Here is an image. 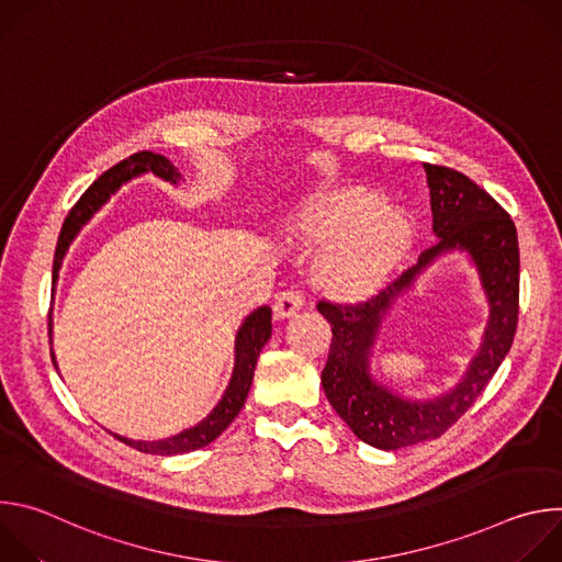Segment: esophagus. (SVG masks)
I'll use <instances>...</instances> for the list:
<instances>
[{
	"label": "esophagus",
	"instance_id": "obj_1",
	"mask_svg": "<svg viewBox=\"0 0 562 562\" xmlns=\"http://www.w3.org/2000/svg\"><path fill=\"white\" fill-rule=\"evenodd\" d=\"M302 304H304V295L297 289H284L282 293H278L273 311L278 317H289L295 311H300Z\"/></svg>",
	"mask_w": 562,
	"mask_h": 562
}]
</instances>
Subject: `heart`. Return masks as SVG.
<instances>
[{"label": "heart", "mask_w": 562, "mask_h": 562, "mask_svg": "<svg viewBox=\"0 0 562 562\" xmlns=\"http://www.w3.org/2000/svg\"><path fill=\"white\" fill-rule=\"evenodd\" d=\"M304 243L327 245L317 273L345 293L375 289L409 245V224L391 206H378L362 191L334 193L315 202L300 220Z\"/></svg>", "instance_id": "b5f03b06"}]
</instances>
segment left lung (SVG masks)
Segmentation results:
<instances>
[{
    "instance_id": "1",
    "label": "left lung",
    "mask_w": 562,
    "mask_h": 562,
    "mask_svg": "<svg viewBox=\"0 0 562 562\" xmlns=\"http://www.w3.org/2000/svg\"><path fill=\"white\" fill-rule=\"evenodd\" d=\"M423 167L438 243L420 254L416 267L403 271L367 300L317 302V311L329 319L334 334L323 369L327 400L362 442L384 451L440 438L456 425L498 371L512 349L518 325L520 254L514 220L464 173L440 165ZM456 248L472 256L491 302L484 345L465 378L451 392L431 401L400 398L368 373V356L379 319L425 266Z\"/></svg>"
}]
</instances>
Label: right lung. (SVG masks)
Here are the masks:
<instances>
[{
    "label": "right lung",
    "mask_w": 562,
    "mask_h": 562,
    "mask_svg": "<svg viewBox=\"0 0 562 562\" xmlns=\"http://www.w3.org/2000/svg\"><path fill=\"white\" fill-rule=\"evenodd\" d=\"M148 171H153L157 178H162L173 184H178V180H180L178 169L169 162L165 155L139 150V153H133L131 157L122 159V162H117L106 173H102L89 187V191L79 198V202L70 209L68 217L64 220V226H61V233L57 239L55 260H53V282H57L61 260H64L70 243L75 239V235L79 233V228H82L91 220V215L106 202V198L111 193H115L124 182H128L135 176L148 173ZM269 338H271V308L260 306L245 319L243 327H239V331L235 336V367H233V375H231V382H228L222 400L215 405V409L195 427L184 429L178 436H171L165 440H153V442L128 440L117 434H113V436L137 451L155 453V456H178V453H189V451L206 447L235 420L239 409L245 407V400H247L251 382H254L258 356H260L262 347L269 342ZM53 362H55V356H53Z\"/></svg>",
    "instance_id": "1"
}]
</instances>
